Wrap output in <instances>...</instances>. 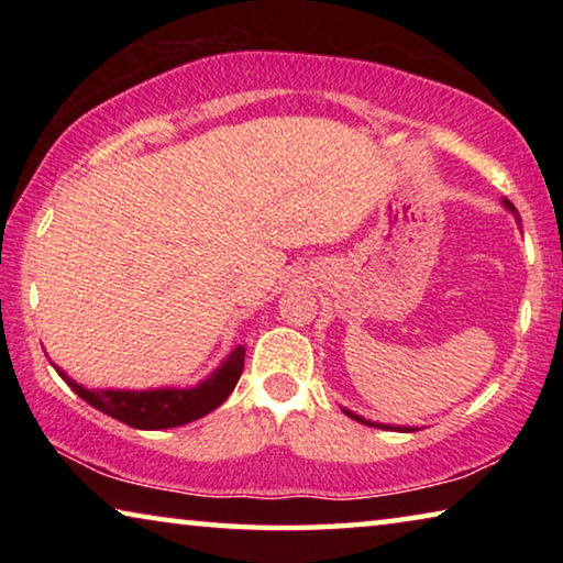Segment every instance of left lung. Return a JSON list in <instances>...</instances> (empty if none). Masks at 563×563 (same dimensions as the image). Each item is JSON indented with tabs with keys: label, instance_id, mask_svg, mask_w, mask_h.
I'll list each match as a JSON object with an SVG mask.
<instances>
[{
	"label": "left lung",
	"instance_id": "8db88e82",
	"mask_svg": "<svg viewBox=\"0 0 563 563\" xmlns=\"http://www.w3.org/2000/svg\"><path fill=\"white\" fill-rule=\"evenodd\" d=\"M504 203H507V208H509V211L514 213V216H519L517 213V208H514L509 201H504ZM345 415L347 417H352V419H357V422H362V424H367V427H383V430H397V432H412V430H407V427H385V424H375V422H369V419H362V417H357V415H352V412H347V409H345Z\"/></svg>",
	"mask_w": 563,
	"mask_h": 563
}]
</instances>
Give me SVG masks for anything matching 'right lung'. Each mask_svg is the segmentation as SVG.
<instances>
[{"label":"right lung","mask_w":563,"mask_h":563,"mask_svg":"<svg viewBox=\"0 0 563 563\" xmlns=\"http://www.w3.org/2000/svg\"><path fill=\"white\" fill-rule=\"evenodd\" d=\"M245 347H235L216 373L190 389H151V393H129V389H84L74 379L59 375L84 402L97 407L99 412L109 415L119 422L136 427V430H168L180 427L203 415L213 412L225 402L243 373Z\"/></svg>","instance_id":"add662e5"}]
</instances>
